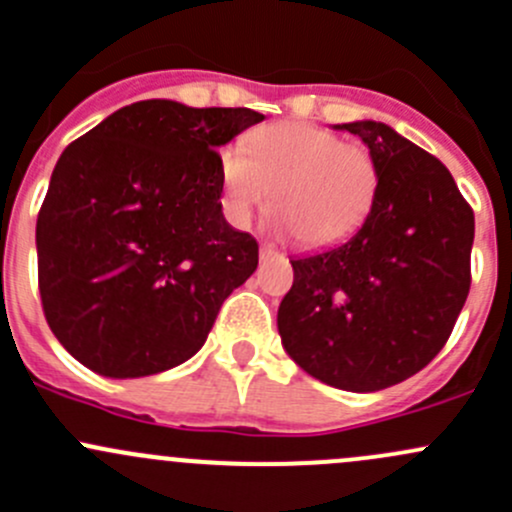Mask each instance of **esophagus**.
Returning <instances> with one entry per match:
<instances>
[{"instance_id":"esophagus-1","label":"esophagus","mask_w":512,"mask_h":512,"mask_svg":"<svg viewBox=\"0 0 512 512\" xmlns=\"http://www.w3.org/2000/svg\"><path fill=\"white\" fill-rule=\"evenodd\" d=\"M275 255H277V252L272 250L270 245H262L260 247V260H270V257H275Z\"/></svg>"}]
</instances>
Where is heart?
<instances>
[{"instance_id":"1","label":"heart","mask_w":512,"mask_h":512,"mask_svg":"<svg viewBox=\"0 0 512 512\" xmlns=\"http://www.w3.org/2000/svg\"><path fill=\"white\" fill-rule=\"evenodd\" d=\"M218 163L232 223L247 225L275 195L277 227L307 250L359 232L381 188V165L369 148L299 121L257 128L247 148L230 143Z\"/></svg>"}]
</instances>
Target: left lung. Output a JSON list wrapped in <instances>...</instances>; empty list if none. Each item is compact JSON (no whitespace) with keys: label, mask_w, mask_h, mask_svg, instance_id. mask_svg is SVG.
<instances>
[{"label":"left lung","mask_w":512,"mask_h":512,"mask_svg":"<svg viewBox=\"0 0 512 512\" xmlns=\"http://www.w3.org/2000/svg\"><path fill=\"white\" fill-rule=\"evenodd\" d=\"M337 128L379 160V198L347 242L292 260L277 329L309 376L366 394L414 376L448 342L471 289L476 220L446 165L391 126Z\"/></svg>","instance_id":"left-lung-1"}]
</instances>
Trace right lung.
Wrapping results in <instances>:
<instances>
[{"instance_id": "obj_1", "label": "right lung", "mask_w": 512, "mask_h": 512, "mask_svg": "<svg viewBox=\"0 0 512 512\" xmlns=\"http://www.w3.org/2000/svg\"><path fill=\"white\" fill-rule=\"evenodd\" d=\"M252 108L151 98L76 138L36 218L51 332L111 379L173 369L257 270V240L227 225L218 148L262 121Z\"/></svg>"}]
</instances>
